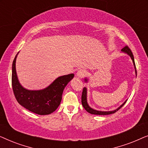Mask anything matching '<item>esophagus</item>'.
Wrapping results in <instances>:
<instances>
[{"mask_svg": "<svg viewBox=\"0 0 148 148\" xmlns=\"http://www.w3.org/2000/svg\"><path fill=\"white\" fill-rule=\"evenodd\" d=\"M87 75V71L85 69H80L79 70L77 73V76L79 78L84 77Z\"/></svg>", "mask_w": 148, "mask_h": 148, "instance_id": "34e87169", "label": "esophagus"}]
</instances>
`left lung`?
<instances>
[{
	"mask_svg": "<svg viewBox=\"0 0 148 148\" xmlns=\"http://www.w3.org/2000/svg\"><path fill=\"white\" fill-rule=\"evenodd\" d=\"M122 51L123 52H125V53L128 54L129 56H131V59H132L133 62V64H134V66H135V68L136 69L135 67V60H134V57H133V54L132 53V52H131V50L130 48H129L128 46H125L124 48H122ZM135 72H136V75H137V71L136 70H135ZM85 81L87 82V79H85ZM127 100L125 101V102L123 103V104L121 105L120 107H119L118 108L116 109V110H113V111H108V112H104V111H98V110H94V109H92V108H90V106H89V105L88 104V102H87V89L86 88H84L83 89V92H82V105L83 106H84V108L86 109V110L87 112H88L89 113H90V114H98V115H107V114H113V113L116 112V111H118L119 109H120L121 107H123V105H124L125 103H126Z\"/></svg>",
	"mask_w": 148,
	"mask_h": 148,
	"instance_id": "left-lung-1",
	"label": "left lung"
}]
</instances>
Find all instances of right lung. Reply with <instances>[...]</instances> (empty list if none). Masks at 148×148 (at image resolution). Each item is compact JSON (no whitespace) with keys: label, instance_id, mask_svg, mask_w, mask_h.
<instances>
[{"label":"right lung","instance_id":"add662e5","mask_svg":"<svg viewBox=\"0 0 148 148\" xmlns=\"http://www.w3.org/2000/svg\"><path fill=\"white\" fill-rule=\"evenodd\" d=\"M17 55L13 62L11 78L12 88L16 100L22 106L36 114L40 115L51 114L60 105L64 89L73 78L74 74L59 77L44 90H27L23 88L18 81L15 69Z\"/></svg>","mask_w":148,"mask_h":148}]
</instances>
